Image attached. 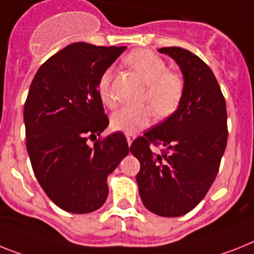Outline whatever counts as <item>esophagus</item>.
Masks as SVG:
<instances>
[{
	"label": "esophagus",
	"instance_id": "esophagus-1",
	"mask_svg": "<svg viewBox=\"0 0 254 254\" xmlns=\"http://www.w3.org/2000/svg\"><path fill=\"white\" fill-rule=\"evenodd\" d=\"M134 139H135V135H134V134H127V144H129V146L133 143Z\"/></svg>",
	"mask_w": 254,
	"mask_h": 254
}]
</instances>
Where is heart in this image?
Returning a JSON list of instances; mask_svg holds the SVG:
<instances>
[{
  "label": "heart",
  "mask_w": 254,
  "mask_h": 254,
  "mask_svg": "<svg viewBox=\"0 0 254 254\" xmlns=\"http://www.w3.org/2000/svg\"><path fill=\"white\" fill-rule=\"evenodd\" d=\"M127 64L139 74L147 85L143 102L152 107L157 117H167L178 108L183 97V80L169 72L167 63L150 50L134 51L127 57ZM98 94L108 108L117 106V99L111 87V72L106 71L98 81ZM152 110L148 106L139 108H123L111 117L112 129L134 134L147 127L152 120Z\"/></svg>",
  "instance_id": "heart-1"
}]
</instances>
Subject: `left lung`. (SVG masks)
<instances>
[{
	"label": "left lung",
	"mask_w": 254,
	"mask_h": 254,
	"mask_svg": "<svg viewBox=\"0 0 254 254\" xmlns=\"http://www.w3.org/2000/svg\"><path fill=\"white\" fill-rule=\"evenodd\" d=\"M180 65L185 80L180 106L167 120L138 137L130 152L142 203L161 217H180L204 199L218 173L227 144V112L212 69L186 49L161 48ZM151 144L163 150L155 154Z\"/></svg>",
	"instance_id": "8db88e82"
}]
</instances>
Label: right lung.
<instances>
[{
    "label": "right lung",
    "mask_w": 254,
    "mask_h": 254,
    "mask_svg": "<svg viewBox=\"0 0 254 254\" xmlns=\"http://www.w3.org/2000/svg\"><path fill=\"white\" fill-rule=\"evenodd\" d=\"M125 46L74 42L38 68L24 104L25 144L38 183L65 212L99 209L108 195L107 177L129 153L123 133L93 146L108 127L98 81Z\"/></svg>",
    "instance_id": "add662e5"
}]
</instances>
